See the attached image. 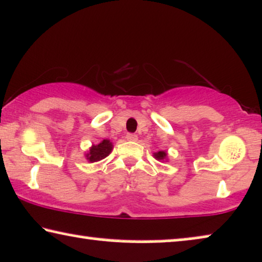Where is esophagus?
<instances>
[{
    "instance_id": "34e87169",
    "label": "esophagus",
    "mask_w": 262,
    "mask_h": 262,
    "mask_svg": "<svg viewBox=\"0 0 262 262\" xmlns=\"http://www.w3.org/2000/svg\"><path fill=\"white\" fill-rule=\"evenodd\" d=\"M126 139H127V141H130V142H136V141H137V135L127 134L126 135Z\"/></svg>"
}]
</instances>
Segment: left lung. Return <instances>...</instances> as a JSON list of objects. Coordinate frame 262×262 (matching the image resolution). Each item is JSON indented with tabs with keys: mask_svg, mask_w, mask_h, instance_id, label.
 I'll list each match as a JSON object with an SVG mask.
<instances>
[{
	"mask_svg": "<svg viewBox=\"0 0 262 262\" xmlns=\"http://www.w3.org/2000/svg\"><path fill=\"white\" fill-rule=\"evenodd\" d=\"M154 157H155V159L159 160V161H164V160H166V157H167V152L161 150V151L154 152Z\"/></svg>",
	"mask_w": 262,
	"mask_h": 262,
	"instance_id": "obj_1",
	"label": "left lung"
}]
</instances>
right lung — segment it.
<instances>
[{"instance_id":"1","label":"right lung","mask_w":262,"mask_h":262,"mask_svg":"<svg viewBox=\"0 0 262 262\" xmlns=\"http://www.w3.org/2000/svg\"><path fill=\"white\" fill-rule=\"evenodd\" d=\"M113 144L112 142H110L108 139H103L101 143H99L98 145H92V148L89 149V151L85 154V157H87L88 162L94 163L99 162L107 157L112 151Z\"/></svg>"}]
</instances>
